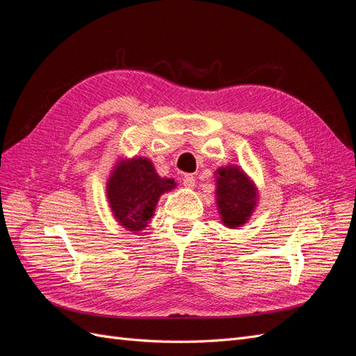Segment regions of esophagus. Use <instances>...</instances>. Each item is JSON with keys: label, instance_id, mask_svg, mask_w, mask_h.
Segmentation results:
<instances>
[{"label": "esophagus", "instance_id": "obj_1", "mask_svg": "<svg viewBox=\"0 0 356 356\" xmlns=\"http://www.w3.org/2000/svg\"><path fill=\"white\" fill-rule=\"evenodd\" d=\"M182 181H184V186H186L187 188H193V187L196 186V178L193 177V175H186L184 179H182Z\"/></svg>", "mask_w": 356, "mask_h": 356}]
</instances>
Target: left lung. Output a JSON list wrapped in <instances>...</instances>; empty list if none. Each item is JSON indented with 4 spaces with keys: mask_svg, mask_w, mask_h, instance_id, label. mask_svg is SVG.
Listing matches in <instances>:
<instances>
[{
    "mask_svg": "<svg viewBox=\"0 0 356 356\" xmlns=\"http://www.w3.org/2000/svg\"><path fill=\"white\" fill-rule=\"evenodd\" d=\"M217 204L221 221L229 229H238L252 215L258 190L239 166H224L217 172Z\"/></svg>",
    "mask_w": 356,
    "mask_h": 356,
    "instance_id": "1",
    "label": "left lung"
}]
</instances>
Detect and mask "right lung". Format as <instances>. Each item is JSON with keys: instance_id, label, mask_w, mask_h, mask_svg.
<instances>
[{"instance_id": "1", "label": "right lung", "mask_w": 356, "mask_h": 356, "mask_svg": "<svg viewBox=\"0 0 356 356\" xmlns=\"http://www.w3.org/2000/svg\"><path fill=\"white\" fill-rule=\"evenodd\" d=\"M177 187L170 178H160L145 157L120 160L106 182V197L117 222L129 232H141L153 218L160 196Z\"/></svg>"}]
</instances>
